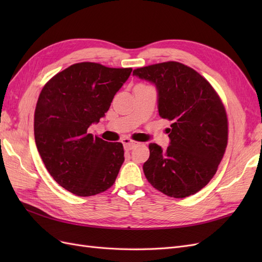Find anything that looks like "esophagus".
<instances>
[{
    "label": "esophagus",
    "mask_w": 262,
    "mask_h": 262,
    "mask_svg": "<svg viewBox=\"0 0 262 262\" xmlns=\"http://www.w3.org/2000/svg\"><path fill=\"white\" fill-rule=\"evenodd\" d=\"M122 143H123V147H124L126 150H130V149H132L133 147H136V146L138 145V142L133 141V140H131V139H128V138L123 139V140H122Z\"/></svg>",
    "instance_id": "34e87169"
}]
</instances>
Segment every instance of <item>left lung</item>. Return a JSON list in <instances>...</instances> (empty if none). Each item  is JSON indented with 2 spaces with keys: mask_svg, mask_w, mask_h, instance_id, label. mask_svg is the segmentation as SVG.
<instances>
[{
  "mask_svg": "<svg viewBox=\"0 0 262 262\" xmlns=\"http://www.w3.org/2000/svg\"><path fill=\"white\" fill-rule=\"evenodd\" d=\"M133 75L153 83L158 114L171 121L169 146L150 143L143 165L146 179L172 198H186L207 186L225 153L228 137L223 102L205 78L182 63L140 68Z\"/></svg>",
  "mask_w": 262,
  "mask_h": 262,
  "instance_id": "obj_1",
  "label": "left lung"
}]
</instances>
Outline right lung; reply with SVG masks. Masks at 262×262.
<instances>
[{"instance_id":"right-lung-1","label":"right lung","mask_w":262,"mask_h":262,"mask_svg":"<svg viewBox=\"0 0 262 262\" xmlns=\"http://www.w3.org/2000/svg\"><path fill=\"white\" fill-rule=\"evenodd\" d=\"M131 72L75 63L43 86L35 110L36 145L47 170L68 191L90 196L115 184L124 161L122 144L94 138L87 129L105 116Z\"/></svg>"}]
</instances>
